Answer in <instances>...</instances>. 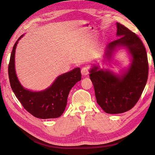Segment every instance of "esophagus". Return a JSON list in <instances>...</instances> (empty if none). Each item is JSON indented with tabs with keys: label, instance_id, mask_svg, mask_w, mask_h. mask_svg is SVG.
<instances>
[{
	"label": "esophagus",
	"instance_id": "34e87169",
	"mask_svg": "<svg viewBox=\"0 0 155 155\" xmlns=\"http://www.w3.org/2000/svg\"><path fill=\"white\" fill-rule=\"evenodd\" d=\"M88 72H89V70H88V67H85L82 68V69H81V74H82V76H87V75L88 74Z\"/></svg>",
	"mask_w": 155,
	"mask_h": 155
}]
</instances>
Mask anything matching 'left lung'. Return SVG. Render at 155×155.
Wrapping results in <instances>:
<instances>
[{
    "instance_id": "left-lung-1",
    "label": "left lung",
    "mask_w": 155,
    "mask_h": 155,
    "mask_svg": "<svg viewBox=\"0 0 155 155\" xmlns=\"http://www.w3.org/2000/svg\"><path fill=\"white\" fill-rule=\"evenodd\" d=\"M118 39L106 46L103 63H111L117 51L125 48L130 63L118 74L113 70L101 69L92 64L89 70L97 104L107 113L120 114L137 104L148 77V61L145 46L134 33L116 23Z\"/></svg>"
}]
</instances>
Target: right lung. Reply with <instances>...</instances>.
<instances>
[{
    "label": "right lung",
    "mask_w": 155,
    "mask_h": 155,
    "mask_svg": "<svg viewBox=\"0 0 155 155\" xmlns=\"http://www.w3.org/2000/svg\"><path fill=\"white\" fill-rule=\"evenodd\" d=\"M25 34L16 41L12 51L8 66V75L13 92L25 109L36 118L50 119L62 115L67 104V98L71 88L81 81L79 68L59 75L51 85L45 90L32 91L23 87L15 71V50L17 44Z\"/></svg>",
    "instance_id": "1"
}]
</instances>
